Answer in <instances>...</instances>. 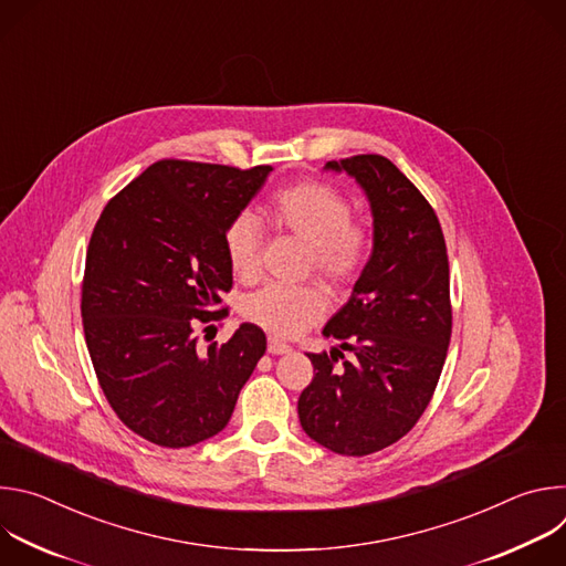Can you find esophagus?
<instances>
[{"label":"esophagus","instance_id":"obj_1","mask_svg":"<svg viewBox=\"0 0 566 566\" xmlns=\"http://www.w3.org/2000/svg\"><path fill=\"white\" fill-rule=\"evenodd\" d=\"M289 352H291V347L286 343H282L277 338H269V354L282 356V354H289Z\"/></svg>","mask_w":566,"mask_h":566}]
</instances>
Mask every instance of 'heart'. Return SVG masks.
<instances>
[{
	"instance_id": "heart-1",
	"label": "heart",
	"mask_w": 566,
	"mask_h": 566,
	"mask_svg": "<svg viewBox=\"0 0 566 566\" xmlns=\"http://www.w3.org/2000/svg\"><path fill=\"white\" fill-rule=\"evenodd\" d=\"M269 221L311 249L313 271L332 286L349 284L367 262L371 234L352 221V203L336 188L319 181H302L280 190L269 208ZM223 249L232 273L258 280L262 271V230L253 214H239L223 234ZM327 297L317 286L269 284L244 302V315L253 325L291 338L325 313Z\"/></svg>"
}]
</instances>
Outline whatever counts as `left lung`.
<instances>
[{
  "instance_id": "8db88e82",
  "label": "left lung",
  "mask_w": 566,
  "mask_h": 566,
  "mask_svg": "<svg viewBox=\"0 0 566 566\" xmlns=\"http://www.w3.org/2000/svg\"><path fill=\"white\" fill-rule=\"evenodd\" d=\"M322 170L345 172L363 190L371 253L347 304L322 329L340 345L332 357L308 354L315 376L297 417L315 443L365 457L406 437L434 394L452 334L448 253L432 206L389 158L360 154ZM343 350L355 356L345 361Z\"/></svg>"
}]
</instances>
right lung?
Returning <instances> with one entry per match:
<instances>
[{
  "mask_svg": "<svg viewBox=\"0 0 566 566\" xmlns=\"http://www.w3.org/2000/svg\"><path fill=\"white\" fill-rule=\"evenodd\" d=\"M271 172L158 160L94 228L83 284L87 349L109 406L149 443L190 448L219 434L266 352L251 322L206 354L192 329L232 286L226 228Z\"/></svg>",
  "mask_w": 566,
  "mask_h": 566,
  "instance_id": "add662e5",
  "label": "right lung"
}]
</instances>
